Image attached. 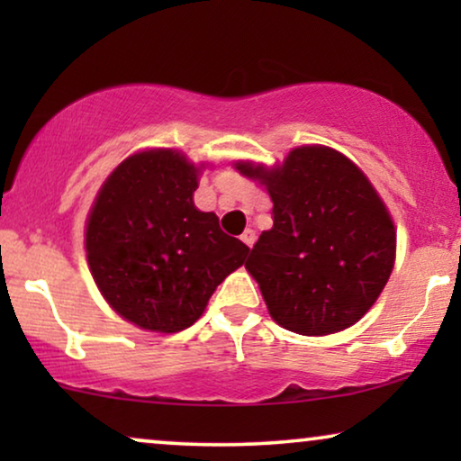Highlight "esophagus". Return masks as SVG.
Here are the masks:
<instances>
[{"instance_id": "34e87169", "label": "esophagus", "mask_w": 461, "mask_h": 461, "mask_svg": "<svg viewBox=\"0 0 461 461\" xmlns=\"http://www.w3.org/2000/svg\"><path fill=\"white\" fill-rule=\"evenodd\" d=\"M241 241L248 245V248H251V245L256 243V230H251V229H245L243 230V235H241Z\"/></svg>"}]
</instances>
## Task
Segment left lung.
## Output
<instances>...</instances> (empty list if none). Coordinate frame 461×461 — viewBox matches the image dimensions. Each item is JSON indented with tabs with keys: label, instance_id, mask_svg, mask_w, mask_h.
I'll return each mask as SVG.
<instances>
[{
	"label": "left lung",
	"instance_id": "obj_1",
	"mask_svg": "<svg viewBox=\"0 0 461 461\" xmlns=\"http://www.w3.org/2000/svg\"><path fill=\"white\" fill-rule=\"evenodd\" d=\"M237 169L273 199V229L245 262L270 317L302 336L355 325L388 283L396 251L394 222L367 176L319 144L294 149L273 169Z\"/></svg>",
	"mask_w": 461,
	"mask_h": 461
}]
</instances>
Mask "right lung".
I'll use <instances>...</instances> for the list:
<instances>
[{
	"label": "right lung",
	"mask_w": 461,
	"mask_h": 461,
	"mask_svg": "<svg viewBox=\"0 0 461 461\" xmlns=\"http://www.w3.org/2000/svg\"><path fill=\"white\" fill-rule=\"evenodd\" d=\"M199 167L172 149L119 163L86 224L92 276L113 311L149 331L176 333L203 314L249 248L193 203Z\"/></svg>",
	"instance_id": "right-lung-1"
}]
</instances>
